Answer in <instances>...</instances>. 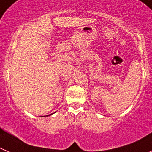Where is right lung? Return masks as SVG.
<instances>
[{"instance_id": "add662e5", "label": "right lung", "mask_w": 152, "mask_h": 152, "mask_svg": "<svg viewBox=\"0 0 152 152\" xmlns=\"http://www.w3.org/2000/svg\"><path fill=\"white\" fill-rule=\"evenodd\" d=\"M51 114H52V113H51Z\"/></svg>"}]
</instances>
